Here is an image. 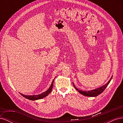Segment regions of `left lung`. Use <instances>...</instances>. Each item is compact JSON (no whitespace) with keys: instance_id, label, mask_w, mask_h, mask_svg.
<instances>
[{"instance_id":"8db88e82","label":"left lung","mask_w":123,"mask_h":123,"mask_svg":"<svg viewBox=\"0 0 123 123\" xmlns=\"http://www.w3.org/2000/svg\"><path fill=\"white\" fill-rule=\"evenodd\" d=\"M112 76L111 77V79L108 81V82L105 85L103 86L102 87H100V88H97V89H94V90H91V91H82V90H79V89H77L75 87V86H74L73 83V86H74V88H75L76 89V90H77L78 91H79L80 94H83V95H84L85 96H89V97H94V96H96L99 95L100 94H101L102 93L104 90H105V89L106 88V87H107V86L108 85V84L110 82V81H111V79H112Z\"/></svg>"}]
</instances>
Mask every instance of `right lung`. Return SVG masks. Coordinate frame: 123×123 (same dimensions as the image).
<instances>
[{"instance_id": "right-lung-1", "label": "right lung", "mask_w": 123, "mask_h": 123, "mask_svg": "<svg viewBox=\"0 0 123 123\" xmlns=\"http://www.w3.org/2000/svg\"><path fill=\"white\" fill-rule=\"evenodd\" d=\"M54 80V79L52 81V84L51 85V86L50 87V88H49V89H48V90H47L46 92H44L42 93V94H38V95H24L23 94H21L22 96H23L24 97H25V98L29 99L30 100H34L42 99L44 97H46V96H47L51 92L52 89V88H53Z\"/></svg>"}]
</instances>
